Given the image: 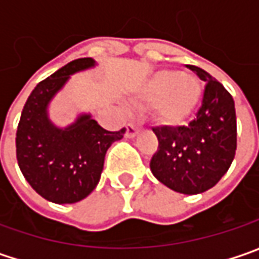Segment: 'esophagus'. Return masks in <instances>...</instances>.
<instances>
[{
  "mask_svg": "<svg viewBox=\"0 0 259 259\" xmlns=\"http://www.w3.org/2000/svg\"><path fill=\"white\" fill-rule=\"evenodd\" d=\"M138 131H140V128L135 124L126 125V137H128V138H134L135 135L138 134Z\"/></svg>",
  "mask_w": 259,
  "mask_h": 259,
  "instance_id": "34e87169",
  "label": "esophagus"
}]
</instances>
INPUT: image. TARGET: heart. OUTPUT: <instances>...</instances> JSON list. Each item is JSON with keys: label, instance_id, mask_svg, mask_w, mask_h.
<instances>
[{"label": "heart", "instance_id": "obj_1", "mask_svg": "<svg viewBox=\"0 0 259 259\" xmlns=\"http://www.w3.org/2000/svg\"><path fill=\"white\" fill-rule=\"evenodd\" d=\"M202 98V86L193 75L160 70L138 91L137 99L154 104V116L165 125H179L193 114Z\"/></svg>", "mask_w": 259, "mask_h": 259}]
</instances>
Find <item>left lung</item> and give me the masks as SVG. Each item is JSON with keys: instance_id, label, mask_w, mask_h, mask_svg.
Instances as JSON below:
<instances>
[{"instance_id": "8db88e82", "label": "left lung", "mask_w": 259, "mask_h": 259, "mask_svg": "<svg viewBox=\"0 0 259 259\" xmlns=\"http://www.w3.org/2000/svg\"><path fill=\"white\" fill-rule=\"evenodd\" d=\"M206 82L196 118L186 126L153 128L158 150L150 161L154 177L183 194L212 189L232 164L236 150L234 98L197 66H187Z\"/></svg>"}]
</instances>
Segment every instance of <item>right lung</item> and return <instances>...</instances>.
<instances>
[{
    "label": "right lung",
    "mask_w": 259,
    "mask_h": 259,
    "mask_svg": "<svg viewBox=\"0 0 259 259\" xmlns=\"http://www.w3.org/2000/svg\"><path fill=\"white\" fill-rule=\"evenodd\" d=\"M96 65L76 59L41 80L25 102L17 128V161L25 180L46 200L76 203L94 192L104 170L105 154L125 128L106 131L91 114L60 128L49 118V105L70 76Z\"/></svg>",
    "instance_id": "right-lung-1"
}]
</instances>
